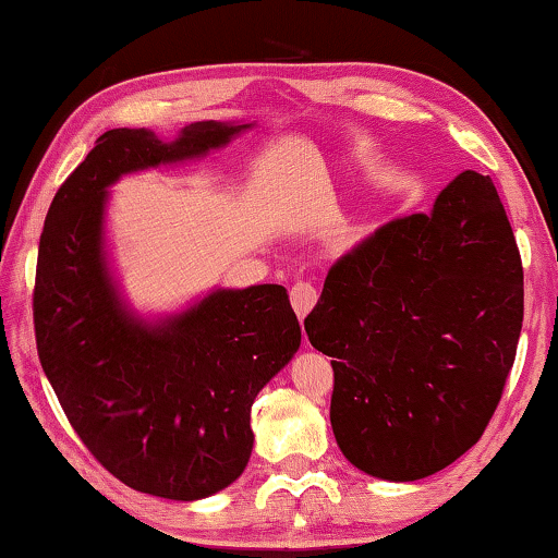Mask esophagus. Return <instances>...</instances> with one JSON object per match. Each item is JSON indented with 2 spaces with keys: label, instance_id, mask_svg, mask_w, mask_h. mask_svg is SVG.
Wrapping results in <instances>:
<instances>
[{
  "label": "esophagus",
  "instance_id": "1",
  "mask_svg": "<svg viewBox=\"0 0 558 558\" xmlns=\"http://www.w3.org/2000/svg\"><path fill=\"white\" fill-rule=\"evenodd\" d=\"M290 302H292V310H295L298 317L302 319L310 313V310L315 307V302H317L315 286H310V282H305V280L295 282L290 290Z\"/></svg>",
  "mask_w": 558,
  "mask_h": 558
}]
</instances>
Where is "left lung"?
I'll return each mask as SVG.
<instances>
[{
	"instance_id": "obj_1",
	"label": "left lung",
	"mask_w": 558,
	"mask_h": 558,
	"mask_svg": "<svg viewBox=\"0 0 558 558\" xmlns=\"http://www.w3.org/2000/svg\"><path fill=\"white\" fill-rule=\"evenodd\" d=\"M522 317V258L489 177L468 169L430 214L356 243L305 317L310 344L332 356L344 458L393 483L456 462L502 399Z\"/></svg>"
}]
</instances>
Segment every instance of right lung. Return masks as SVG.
I'll return each mask as SVG.
<instances>
[{
  "mask_svg": "<svg viewBox=\"0 0 558 558\" xmlns=\"http://www.w3.org/2000/svg\"><path fill=\"white\" fill-rule=\"evenodd\" d=\"M251 125L192 122L174 143L108 130L56 192L39 241L34 332L65 418L110 475L167 499L229 487L253 450L251 405L300 347L282 286L214 290L149 325L125 310L102 253L108 186L204 157Z\"/></svg>",
  "mask_w": 558,
  "mask_h": 558,
  "instance_id": "obj_1",
  "label": "right lung"
}]
</instances>
